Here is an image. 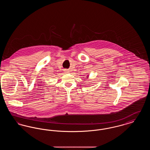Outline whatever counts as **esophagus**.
Instances as JSON below:
<instances>
[{"mask_svg": "<svg viewBox=\"0 0 150 150\" xmlns=\"http://www.w3.org/2000/svg\"><path fill=\"white\" fill-rule=\"evenodd\" d=\"M65 71H66L67 72L69 71L68 70H65Z\"/></svg>", "mask_w": 150, "mask_h": 150, "instance_id": "obj_1", "label": "esophagus"}]
</instances>
